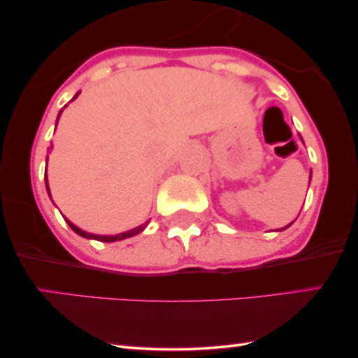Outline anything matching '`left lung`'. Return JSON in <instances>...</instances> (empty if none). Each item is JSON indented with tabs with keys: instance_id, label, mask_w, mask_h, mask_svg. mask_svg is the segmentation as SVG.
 <instances>
[{
	"instance_id": "8db88e82",
	"label": "left lung",
	"mask_w": 358,
	"mask_h": 358,
	"mask_svg": "<svg viewBox=\"0 0 358 358\" xmlns=\"http://www.w3.org/2000/svg\"><path fill=\"white\" fill-rule=\"evenodd\" d=\"M285 229H286V227H285Z\"/></svg>"
}]
</instances>
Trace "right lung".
<instances>
[{
    "label": "right lung",
    "instance_id": "right-lung-1",
    "mask_svg": "<svg viewBox=\"0 0 358 358\" xmlns=\"http://www.w3.org/2000/svg\"><path fill=\"white\" fill-rule=\"evenodd\" d=\"M79 96V94H76V97ZM76 97H73V99H76ZM72 99V101H73ZM62 113V110H60ZM59 117H60V114H59ZM59 117H57V122H59ZM45 180H47V176H45ZM47 192L50 193V190H48V182H47ZM67 220V219H65ZM67 224L71 225V229L76 234H79V236H82V237H85V239H96V241H101V242H114V241H122V239H126V237H133V236H136V234H139V232H143L145 231V227L148 225V222L146 224H143V225H139V227H136V229H131V231H127V232H122V234H117V236H96V234H89V232H84V231H80L79 227H77V225H73L71 220H67Z\"/></svg>",
    "mask_w": 358,
    "mask_h": 358
}]
</instances>
